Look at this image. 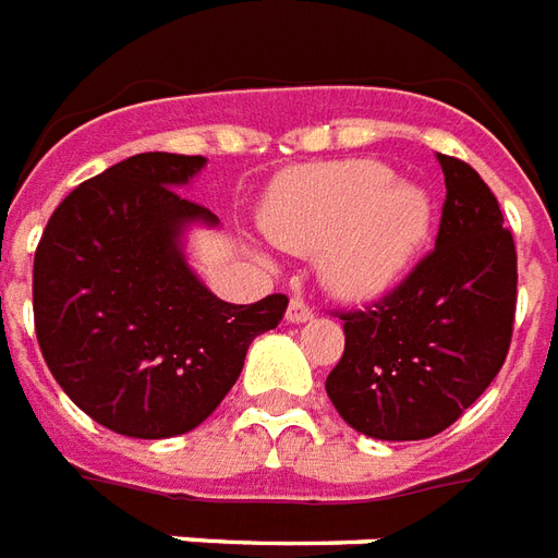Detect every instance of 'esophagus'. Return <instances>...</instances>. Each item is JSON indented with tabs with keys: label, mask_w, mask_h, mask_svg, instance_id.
I'll list each match as a JSON object with an SVG mask.
<instances>
[{
	"label": "esophagus",
	"mask_w": 558,
	"mask_h": 558,
	"mask_svg": "<svg viewBox=\"0 0 558 558\" xmlns=\"http://www.w3.org/2000/svg\"><path fill=\"white\" fill-rule=\"evenodd\" d=\"M287 319L295 322V325H299V322L313 319V311H311V307H307V301H304V299H292L290 307H287Z\"/></svg>",
	"instance_id": "obj_1"
}]
</instances>
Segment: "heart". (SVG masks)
Returning a JSON list of instances; mask_svg holds the SVG:
<instances>
[{
    "label": "heart",
    "mask_w": 558,
    "mask_h": 558,
    "mask_svg": "<svg viewBox=\"0 0 558 558\" xmlns=\"http://www.w3.org/2000/svg\"><path fill=\"white\" fill-rule=\"evenodd\" d=\"M432 204L375 159L295 168L271 189L263 227L292 254H319L322 280L342 299H375L423 247Z\"/></svg>",
    "instance_id": "b5f03b06"
}]
</instances>
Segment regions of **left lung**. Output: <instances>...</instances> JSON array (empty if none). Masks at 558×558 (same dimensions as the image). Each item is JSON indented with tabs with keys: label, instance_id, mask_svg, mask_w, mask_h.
I'll return each mask as SVG.
<instances>
[{
	"label": "left lung",
	"instance_id": "obj_1",
	"mask_svg": "<svg viewBox=\"0 0 558 558\" xmlns=\"http://www.w3.org/2000/svg\"><path fill=\"white\" fill-rule=\"evenodd\" d=\"M447 201L435 251L393 292L340 313L345 352L325 390L375 440H423L456 423L497 378L518 304V254L485 180L437 153Z\"/></svg>",
	"mask_w": 558,
	"mask_h": 558
}]
</instances>
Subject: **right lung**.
Masks as SVG:
<instances>
[{"label": "right lung", "instance_id": "obj_1", "mask_svg": "<svg viewBox=\"0 0 558 558\" xmlns=\"http://www.w3.org/2000/svg\"><path fill=\"white\" fill-rule=\"evenodd\" d=\"M204 156L138 153L76 185L35 251V331L52 378L100 426L174 437L236 384L247 345L278 328L287 295L227 304L183 254L192 221L218 225L183 189Z\"/></svg>", "mask_w": 558, "mask_h": 558}]
</instances>
